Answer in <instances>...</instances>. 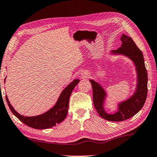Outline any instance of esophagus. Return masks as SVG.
I'll list each match as a JSON object with an SVG mask.
<instances>
[{
	"label": "esophagus",
	"mask_w": 157,
	"mask_h": 157,
	"mask_svg": "<svg viewBox=\"0 0 157 157\" xmlns=\"http://www.w3.org/2000/svg\"><path fill=\"white\" fill-rule=\"evenodd\" d=\"M89 75H90V73H89L88 72H83L82 74V76H84V77H87V76H89Z\"/></svg>",
	"instance_id": "34e87169"
}]
</instances>
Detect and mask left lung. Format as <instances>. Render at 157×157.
Masks as SVG:
<instances>
[{
  "label": "left lung",
  "mask_w": 157,
  "mask_h": 157,
  "mask_svg": "<svg viewBox=\"0 0 157 157\" xmlns=\"http://www.w3.org/2000/svg\"><path fill=\"white\" fill-rule=\"evenodd\" d=\"M121 41L122 42L121 47L115 51H112L111 53L113 55H124L133 61L137 73V84L133 95L126 100L119 103L118 111L115 113H107L104 109L106 93L99 83L94 80H90L93 90L94 107L100 117L112 122H121L128 120L137 114L143 107L147 93V73L142 52L137 46L134 41L127 35L122 34Z\"/></svg>",
  "instance_id": "8db88e82"
}]
</instances>
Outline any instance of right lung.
Here are the masks:
<instances>
[{
    "mask_svg": "<svg viewBox=\"0 0 157 157\" xmlns=\"http://www.w3.org/2000/svg\"><path fill=\"white\" fill-rule=\"evenodd\" d=\"M78 79H75L64 89L60 94L57 102L50 110L42 115L33 117L23 116L15 110L9 101L7 96H6L9 107L15 116L23 122L25 124L35 129H46L55 126L61 123L66 117L68 110L69 99L74 88L79 82Z\"/></svg>",
    "mask_w": 157,
    "mask_h": 157,
    "instance_id": "1",
    "label": "right lung"
}]
</instances>
